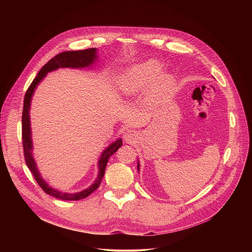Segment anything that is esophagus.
<instances>
[{
  "mask_svg": "<svg viewBox=\"0 0 252 252\" xmlns=\"http://www.w3.org/2000/svg\"><path fill=\"white\" fill-rule=\"evenodd\" d=\"M123 138H124V140H125V142L127 144H133L135 142V140H136V134H135L134 131L128 130V131H126L124 133Z\"/></svg>",
  "mask_w": 252,
  "mask_h": 252,
  "instance_id": "34e87169",
  "label": "esophagus"
}]
</instances>
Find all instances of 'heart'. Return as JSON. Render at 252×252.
I'll list each match as a JSON object with an SVG mask.
<instances>
[{
  "label": "heart",
  "instance_id": "b5f03b06",
  "mask_svg": "<svg viewBox=\"0 0 252 252\" xmlns=\"http://www.w3.org/2000/svg\"><path fill=\"white\" fill-rule=\"evenodd\" d=\"M162 65L156 60H148L132 66L124 74L121 90L125 95H135L151 87V94L158 98L172 90L174 78L170 74H161Z\"/></svg>",
  "mask_w": 252,
  "mask_h": 252
}]
</instances>
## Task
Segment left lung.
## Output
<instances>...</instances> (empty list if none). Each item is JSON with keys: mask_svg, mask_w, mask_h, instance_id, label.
I'll return each instance as SVG.
<instances>
[{"mask_svg": "<svg viewBox=\"0 0 252 252\" xmlns=\"http://www.w3.org/2000/svg\"><path fill=\"white\" fill-rule=\"evenodd\" d=\"M138 170H140V165H139V163H138Z\"/></svg>", "mask_w": 252, "mask_h": 252, "instance_id": "obj_1", "label": "left lung"}]
</instances>
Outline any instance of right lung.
<instances>
[{
    "mask_svg": "<svg viewBox=\"0 0 252 252\" xmlns=\"http://www.w3.org/2000/svg\"><path fill=\"white\" fill-rule=\"evenodd\" d=\"M97 58L96 55V48H88L84 50H76V51H65L62 53L57 54L52 59H50L37 73L32 83L30 84L29 88L26 91L25 98H24V106H23V112H22V143H23V150H24V157L25 162L33 174L35 180L39 187L48 195H51L57 199L65 200V201H77L86 198L89 196L92 192H94L101 184V181L104 178L105 170L108 164V158L115 153L119 147L122 145V140L119 139L115 141L113 144H110L108 148L102 153L101 159L99 160V175L95 182L87 189L74 193V194H68V193H62L55 189H52L47 185V183L40 178V175L38 174L36 170V163L32 157V138H31V127H30V116H29V110H30V104H31V98L35 91L36 85L38 82L46 75V73L54 70H57L59 68H83L91 65L95 59Z\"/></svg>",
    "mask_w": 252,
    "mask_h": 252,
    "instance_id": "1",
    "label": "right lung"
}]
</instances>
